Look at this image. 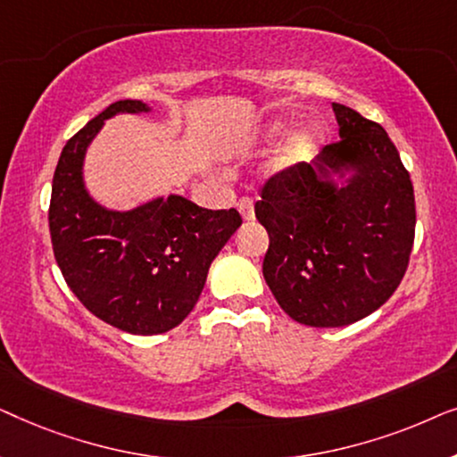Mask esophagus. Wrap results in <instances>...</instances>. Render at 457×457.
Listing matches in <instances>:
<instances>
[{"label": "esophagus", "instance_id": "34e87169", "mask_svg": "<svg viewBox=\"0 0 457 457\" xmlns=\"http://www.w3.org/2000/svg\"><path fill=\"white\" fill-rule=\"evenodd\" d=\"M239 214H241V218L245 222H249V220H253L255 218V212H253V202L249 197H243L241 202H239Z\"/></svg>", "mask_w": 457, "mask_h": 457}]
</instances>
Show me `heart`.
<instances>
[{"mask_svg": "<svg viewBox=\"0 0 457 457\" xmlns=\"http://www.w3.org/2000/svg\"><path fill=\"white\" fill-rule=\"evenodd\" d=\"M287 130L285 120H272L268 122L266 127V139L274 141L278 137H283ZM324 145V133L316 124H310V127H303L291 133L287 139L280 143L277 152L268 162V170L270 174H285L291 170H297L316 158L320 154V149Z\"/></svg>", "mask_w": 457, "mask_h": 457, "instance_id": "obj_1", "label": "heart"}]
</instances>
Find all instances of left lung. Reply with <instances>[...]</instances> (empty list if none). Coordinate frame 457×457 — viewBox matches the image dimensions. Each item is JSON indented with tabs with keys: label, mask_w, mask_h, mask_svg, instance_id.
I'll return each instance as SVG.
<instances>
[{
	"label": "left lung",
	"mask_w": 457,
	"mask_h": 457,
	"mask_svg": "<svg viewBox=\"0 0 457 457\" xmlns=\"http://www.w3.org/2000/svg\"><path fill=\"white\" fill-rule=\"evenodd\" d=\"M341 141L274 174L255 204L268 230L264 278L305 327L333 328L378 310L402 283L414 245L410 172L380 124L333 104Z\"/></svg>",
	"instance_id": "left-lung-1"
}]
</instances>
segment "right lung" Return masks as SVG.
<instances>
[{
	"instance_id": "add662e5",
	"label": "right lung",
	"mask_w": 457,
	"mask_h": 457,
	"mask_svg": "<svg viewBox=\"0 0 457 457\" xmlns=\"http://www.w3.org/2000/svg\"><path fill=\"white\" fill-rule=\"evenodd\" d=\"M152 112L120 99L62 149L52 183L49 233L68 287L99 320L130 335L166 333L189 316L210 264L241 227L235 208L205 210L183 195L110 210L91 197L83 166L108 118Z\"/></svg>"
}]
</instances>
